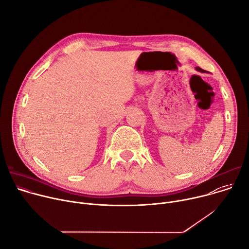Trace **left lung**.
I'll use <instances>...</instances> for the list:
<instances>
[{"instance_id":"1","label":"left lung","mask_w":249,"mask_h":249,"mask_svg":"<svg viewBox=\"0 0 249 249\" xmlns=\"http://www.w3.org/2000/svg\"><path fill=\"white\" fill-rule=\"evenodd\" d=\"M196 69H197L198 71H200V72H205V71H204L202 68H200V67H196Z\"/></svg>"}]
</instances>
